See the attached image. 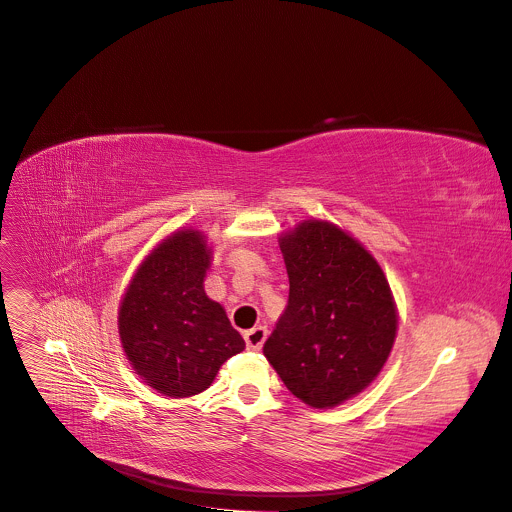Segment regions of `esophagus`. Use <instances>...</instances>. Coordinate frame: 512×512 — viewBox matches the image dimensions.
<instances>
[{
	"label": "esophagus",
	"mask_w": 512,
	"mask_h": 512,
	"mask_svg": "<svg viewBox=\"0 0 512 512\" xmlns=\"http://www.w3.org/2000/svg\"><path fill=\"white\" fill-rule=\"evenodd\" d=\"M267 338V330L265 326H255L251 330L245 332V342H247V348L249 351H261V346Z\"/></svg>",
	"instance_id": "34e87169"
}]
</instances>
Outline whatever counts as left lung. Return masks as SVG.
Wrapping results in <instances>:
<instances>
[{"instance_id":"obj_1","label":"left lung","mask_w":512,"mask_h":512,"mask_svg":"<svg viewBox=\"0 0 512 512\" xmlns=\"http://www.w3.org/2000/svg\"><path fill=\"white\" fill-rule=\"evenodd\" d=\"M288 305L263 355L286 388L315 409L340 405L378 375L392 351L390 286L361 245L328 222H305L282 238Z\"/></svg>"}]
</instances>
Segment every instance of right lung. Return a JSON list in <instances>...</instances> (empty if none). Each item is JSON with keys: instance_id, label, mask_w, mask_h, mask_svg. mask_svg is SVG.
<instances>
[{"instance_id": "add662e5", "label": "right lung", "mask_w": 512, "mask_h": 512, "mask_svg": "<svg viewBox=\"0 0 512 512\" xmlns=\"http://www.w3.org/2000/svg\"><path fill=\"white\" fill-rule=\"evenodd\" d=\"M209 251L199 232L172 234L143 261L120 307V338L134 371L166 396L211 386L245 348L226 311L203 290Z\"/></svg>"}]
</instances>
